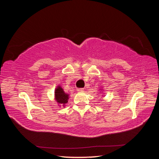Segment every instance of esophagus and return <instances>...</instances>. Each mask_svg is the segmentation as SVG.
<instances>
[{
	"mask_svg": "<svg viewBox=\"0 0 159 159\" xmlns=\"http://www.w3.org/2000/svg\"><path fill=\"white\" fill-rule=\"evenodd\" d=\"M77 91H79V92H81V91H84V88H78L77 89Z\"/></svg>",
	"mask_w": 159,
	"mask_h": 159,
	"instance_id": "esophagus-1",
	"label": "esophagus"
}]
</instances>
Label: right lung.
Masks as SVG:
<instances>
[{"label": "right lung", "instance_id": "add662e5", "mask_svg": "<svg viewBox=\"0 0 159 159\" xmlns=\"http://www.w3.org/2000/svg\"><path fill=\"white\" fill-rule=\"evenodd\" d=\"M55 99L59 105H63V107H64V105L68 103V99H69V95L67 94L64 92L63 89L61 88V86L58 85L55 89Z\"/></svg>", "mask_w": 159, "mask_h": 159}]
</instances>
